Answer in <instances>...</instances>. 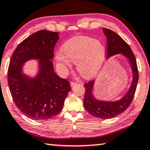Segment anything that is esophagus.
I'll return each mask as SVG.
<instances>
[{"label":"esophagus","mask_w":150,"mask_h":150,"mask_svg":"<svg viewBox=\"0 0 150 150\" xmlns=\"http://www.w3.org/2000/svg\"><path fill=\"white\" fill-rule=\"evenodd\" d=\"M70 84H71V87H73L74 86H75L76 84H77V83H75V82L71 81V83H70Z\"/></svg>","instance_id":"esophagus-1"}]
</instances>
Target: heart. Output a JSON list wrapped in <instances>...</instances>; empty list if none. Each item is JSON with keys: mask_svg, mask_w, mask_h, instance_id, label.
<instances>
[{"mask_svg": "<svg viewBox=\"0 0 150 150\" xmlns=\"http://www.w3.org/2000/svg\"><path fill=\"white\" fill-rule=\"evenodd\" d=\"M62 52L56 54V60L64 69L76 64L77 71L84 77H92L103 64L106 49L100 40L88 36H79L64 44Z\"/></svg>", "mask_w": 150, "mask_h": 150, "instance_id": "heart-1", "label": "heart"}]
</instances>
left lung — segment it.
I'll list each match as a JSON object with an SVG mask.
<instances>
[{
  "mask_svg": "<svg viewBox=\"0 0 150 150\" xmlns=\"http://www.w3.org/2000/svg\"><path fill=\"white\" fill-rule=\"evenodd\" d=\"M107 40V59L114 55L121 54L129 62L133 73L131 84L123 98L116 101H104L96 99L93 95L95 80L84 84V107L91 115L101 119H110L127 109L134 98L139 81L135 57L128 44L118 34L107 28H103Z\"/></svg>",
  "mask_w": 150,
  "mask_h": 150,
  "instance_id": "1",
  "label": "left lung"
}]
</instances>
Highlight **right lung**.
Returning a JSON list of instances; mask_svg holds the SVG:
<instances>
[{"instance_id": "1", "label": "right lung", "mask_w": 150, "mask_h": 150, "mask_svg": "<svg viewBox=\"0 0 150 150\" xmlns=\"http://www.w3.org/2000/svg\"><path fill=\"white\" fill-rule=\"evenodd\" d=\"M57 32L42 30L19 44L11 56L8 71L11 95L17 108L32 120H46L60 112L71 90L69 83L56 74L54 48L59 39ZM38 60L36 76L23 73L24 64Z\"/></svg>"}]
</instances>
